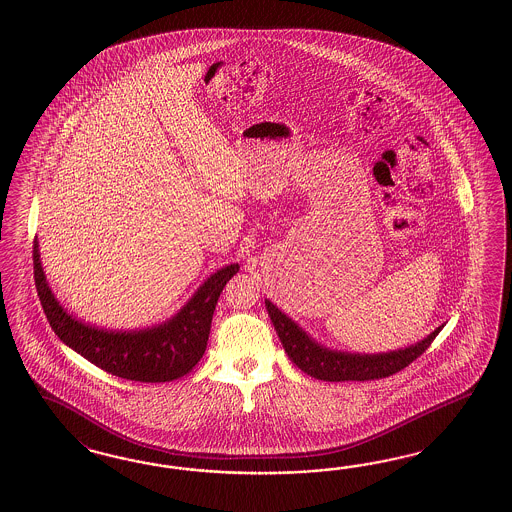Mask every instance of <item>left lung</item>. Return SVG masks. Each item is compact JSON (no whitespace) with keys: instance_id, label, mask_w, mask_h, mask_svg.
Returning <instances> with one entry per match:
<instances>
[{"instance_id":"8db88e82","label":"left lung","mask_w":512,"mask_h":512,"mask_svg":"<svg viewBox=\"0 0 512 512\" xmlns=\"http://www.w3.org/2000/svg\"><path fill=\"white\" fill-rule=\"evenodd\" d=\"M270 321L278 332L279 340L283 343L285 353L295 362L304 373H308L321 381H372L383 379L392 373L400 372L409 366L415 358H419L435 336L441 332L443 326H437L432 334H428L422 341L409 345L398 351L366 355V353H347L321 345L313 340L302 326L278 310L270 300H264Z\"/></svg>"}]
</instances>
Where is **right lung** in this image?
<instances>
[{"label":"right lung","mask_w":512,"mask_h":512,"mask_svg":"<svg viewBox=\"0 0 512 512\" xmlns=\"http://www.w3.org/2000/svg\"><path fill=\"white\" fill-rule=\"evenodd\" d=\"M238 268V263L219 268L187 300L182 310L161 325L109 330L84 323L63 308L48 287L39 242L35 240L33 244L37 295L58 338L97 368L140 383L174 381L195 368L206 351L217 298Z\"/></svg>","instance_id":"obj_1"}]
</instances>
